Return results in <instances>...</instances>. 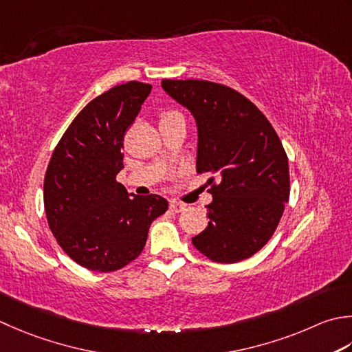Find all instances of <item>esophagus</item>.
Listing matches in <instances>:
<instances>
[{"label": "esophagus", "mask_w": 352, "mask_h": 352, "mask_svg": "<svg viewBox=\"0 0 352 352\" xmlns=\"http://www.w3.org/2000/svg\"><path fill=\"white\" fill-rule=\"evenodd\" d=\"M169 209L172 210V212H182V210H184L186 209V204H183V203H180V201H175V199H172V201L169 203Z\"/></svg>", "instance_id": "1"}]
</instances>
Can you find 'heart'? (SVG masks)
Instances as JSON below:
<instances>
[{
  "mask_svg": "<svg viewBox=\"0 0 352 352\" xmlns=\"http://www.w3.org/2000/svg\"><path fill=\"white\" fill-rule=\"evenodd\" d=\"M174 116H178V114L174 111H166L162 114V120H166V119H169V117H174Z\"/></svg>",
  "mask_w": 352,
  "mask_h": 352,
  "instance_id": "1",
  "label": "heart"
}]
</instances>
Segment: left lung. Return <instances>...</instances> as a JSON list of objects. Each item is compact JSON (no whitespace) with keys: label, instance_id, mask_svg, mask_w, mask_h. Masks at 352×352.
<instances>
[{"label":"left lung","instance_id":"obj_1","mask_svg":"<svg viewBox=\"0 0 352 352\" xmlns=\"http://www.w3.org/2000/svg\"><path fill=\"white\" fill-rule=\"evenodd\" d=\"M162 88L197 125V174L210 172L209 224L192 244L209 259L235 264L263 249L290 197L288 158L276 131L235 89L209 80L163 79Z\"/></svg>","mask_w":352,"mask_h":352}]
</instances>
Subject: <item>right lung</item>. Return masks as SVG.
<instances>
[{
  "mask_svg": "<svg viewBox=\"0 0 352 352\" xmlns=\"http://www.w3.org/2000/svg\"><path fill=\"white\" fill-rule=\"evenodd\" d=\"M126 82L93 99L53 151L44 178L50 230L74 263L114 272L142 253L149 226L168 210L160 195L129 197L116 182L123 169V137L151 93Z\"/></svg>",
  "mask_w": 352,
  "mask_h": 352,
  "instance_id": "obj_1",
  "label": "right lung"
}]
</instances>
